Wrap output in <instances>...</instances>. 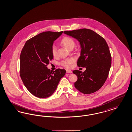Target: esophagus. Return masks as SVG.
<instances>
[{"label": "esophagus", "instance_id": "1", "mask_svg": "<svg viewBox=\"0 0 132 132\" xmlns=\"http://www.w3.org/2000/svg\"><path fill=\"white\" fill-rule=\"evenodd\" d=\"M66 73H72V71H71V70H66Z\"/></svg>", "mask_w": 132, "mask_h": 132}]
</instances>
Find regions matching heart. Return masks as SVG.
Wrapping results in <instances>:
<instances>
[{
  "label": "heart",
  "instance_id": "heart-1",
  "mask_svg": "<svg viewBox=\"0 0 132 132\" xmlns=\"http://www.w3.org/2000/svg\"><path fill=\"white\" fill-rule=\"evenodd\" d=\"M61 43L65 46L67 49H71L73 48L75 45V42L73 40V38H72L70 37L66 36L64 37L61 40ZM52 55L56 57L57 55V49L55 45H53L52 49ZM75 62V59L73 58H69L64 59L60 62V65L63 66L66 68H70L71 67V65L73 63Z\"/></svg>",
  "mask_w": 132,
  "mask_h": 132
}]
</instances>
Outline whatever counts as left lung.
Returning a JSON list of instances; mask_svg holds the SVG:
<instances>
[{
  "instance_id": "1",
  "label": "left lung",
  "mask_w": 132,
  "mask_h": 132,
  "mask_svg": "<svg viewBox=\"0 0 132 132\" xmlns=\"http://www.w3.org/2000/svg\"><path fill=\"white\" fill-rule=\"evenodd\" d=\"M64 33L79 42L81 53L77 65L86 68L82 73L77 70L73 71L77 77L75 88L84 94L98 91L106 81L111 66L112 58L106 41L96 32L88 29Z\"/></svg>"
}]
</instances>
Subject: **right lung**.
Segmentation results:
<instances>
[{
    "label": "right lung",
    "instance_id": "1",
    "mask_svg": "<svg viewBox=\"0 0 132 132\" xmlns=\"http://www.w3.org/2000/svg\"><path fill=\"white\" fill-rule=\"evenodd\" d=\"M43 32L26 41L20 56V75L25 86L32 95L39 98L52 96L66 73L57 69L53 72L47 65L53 59L54 42L63 33Z\"/></svg>",
    "mask_w": 132,
    "mask_h": 132
}]
</instances>
